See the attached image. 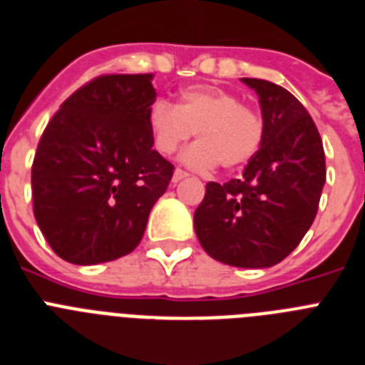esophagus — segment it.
Returning a JSON list of instances; mask_svg holds the SVG:
<instances>
[{"label":"esophagus","instance_id":"1","mask_svg":"<svg viewBox=\"0 0 365 365\" xmlns=\"http://www.w3.org/2000/svg\"><path fill=\"white\" fill-rule=\"evenodd\" d=\"M189 174L185 173V170H182V168H176L173 174V183H178V182H182L183 178H187Z\"/></svg>","mask_w":365,"mask_h":365}]
</instances>
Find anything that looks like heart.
Wrapping results in <instances>:
<instances>
[{"mask_svg":"<svg viewBox=\"0 0 365 365\" xmlns=\"http://www.w3.org/2000/svg\"><path fill=\"white\" fill-rule=\"evenodd\" d=\"M148 125L159 154H174L195 133L182 161L195 170L222 165L237 168L249 163L263 140V120L252 107L240 103L235 94L217 87L185 88L178 106L155 100L148 111Z\"/></svg>","mask_w":365,"mask_h":365,"instance_id":"b5f03b06","label":"heart"}]
</instances>
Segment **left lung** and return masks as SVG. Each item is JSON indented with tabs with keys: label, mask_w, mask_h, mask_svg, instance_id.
<instances>
[{
	"label": "left lung",
	"mask_w": 365,
	"mask_h": 365,
	"mask_svg": "<svg viewBox=\"0 0 365 365\" xmlns=\"http://www.w3.org/2000/svg\"><path fill=\"white\" fill-rule=\"evenodd\" d=\"M256 91L263 140L240 180L210 182L195 211L202 249L226 265L272 267L310 230L327 180L324 150L312 116L289 91L243 78Z\"/></svg>",
	"instance_id": "8db88e82"
}]
</instances>
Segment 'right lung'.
Listing matches in <instances>:
<instances>
[{
	"instance_id": "right-lung-1",
	"label": "right lung",
	"mask_w": 365,
	"mask_h": 365,
	"mask_svg": "<svg viewBox=\"0 0 365 365\" xmlns=\"http://www.w3.org/2000/svg\"><path fill=\"white\" fill-rule=\"evenodd\" d=\"M154 73H107L66 98L31 168L33 213L59 258L113 262L145 235L174 165L155 152L148 111Z\"/></svg>"
}]
</instances>
